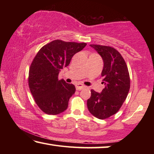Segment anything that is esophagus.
Returning <instances> with one entry per match:
<instances>
[{"mask_svg": "<svg viewBox=\"0 0 154 154\" xmlns=\"http://www.w3.org/2000/svg\"><path fill=\"white\" fill-rule=\"evenodd\" d=\"M75 86H76V89L77 90H82V89H83V88H85L84 85H83V84H82V83H77Z\"/></svg>", "mask_w": 154, "mask_h": 154, "instance_id": "esophagus-1", "label": "esophagus"}]
</instances>
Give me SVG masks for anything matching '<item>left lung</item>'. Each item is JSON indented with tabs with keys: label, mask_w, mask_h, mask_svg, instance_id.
<instances>
[{
	"label": "left lung",
	"mask_w": 154,
	"mask_h": 154,
	"mask_svg": "<svg viewBox=\"0 0 154 154\" xmlns=\"http://www.w3.org/2000/svg\"><path fill=\"white\" fill-rule=\"evenodd\" d=\"M104 62L101 76L105 88L102 92L91 90L88 109L96 118L105 119L118 112L123 105L130 88L128 69L120 53L110 46L90 45Z\"/></svg>",
	"instance_id": "1"
}]
</instances>
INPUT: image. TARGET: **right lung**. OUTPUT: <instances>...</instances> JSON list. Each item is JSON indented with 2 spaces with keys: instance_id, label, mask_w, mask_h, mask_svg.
<instances>
[{
  "instance_id": "right-lung-1",
  "label": "right lung",
  "mask_w": 154,
  "mask_h": 154,
  "mask_svg": "<svg viewBox=\"0 0 154 154\" xmlns=\"http://www.w3.org/2000/svg\"><path fill=\"white\" fill-rule=\"evenodd\" d=\"M86 45L54 40L42 47L34 58L29 69L28 85L36 104L45 113L58 115L67 109L75 87L64 79L59 80V72Z\"/></svg>"
}]
</instances>
